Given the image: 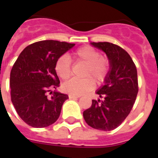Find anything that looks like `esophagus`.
<instances>
[{
	"label": "esophagus",
	"instance_id": "obj_1",
	"mask_svg": "<svg viewBox=\"0 0 158 158\" xmlns=\"http://www.w3.org/2000/svg\"><path fill=\"white\" fill-rule=\"evenodd\" d=\"M69 99H76V98H79V97H80V96H76V95L69 94Z\"/></svg>",
	"mask_w": 158,
	"mask_h": 158
}]
</instances>
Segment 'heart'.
<instances>
[{"label": "heart", "instance_id": "b5f03b06", "mask_svg": "<svg viewBox=\"0 0 158 158\" xmlns=\"http://www.w3.org/2000/svg\"><path fill=\"white\" fill-rule=\"evenodd\" d=\"M73 61H81L87 64L85 76L92 77L97 82H103L107 77L109 64L107 59L101 57L97 50L90 46L78 48L73 53ZM55 72L62 80H66L71 75V61L68 56L60 57L55 62ZM95 82L91 77H73L65 82L63 89L67 93L76 96L85 94L94 89Z\"/></svg>", "mask_w": 158, "mask_h": 158}]
</instances>
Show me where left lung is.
Masks as SVG:
<instances>
[{
  "instance_id": "obj_1",
  "label": "left lung",
  "mask_w": 158,
  "mask_h": 158,
  "mask_svg": "<svg viewBox=\"0 0 158 158\" xmlns=\"http://www.w3.org/2000/svg\"><path fill=\"white\" fill-rule=\"evenodd\" d=\"M107 54L110 70L104 85L96 92L102 100H93L83 112L88 125L100 131L118 127L131 112L139 92L137 69L133 60L122 47L107 42L91 43Z\"/></svg>"
}]
</instances>
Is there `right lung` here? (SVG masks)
Returning a JSON list of instances; mask_svg holds the SVG:
<instances>
[{"label": "right lung", "instance_id": "add662e5", "mask_svg": "<svg viewBox=\"0 0 158 158\" xmlns=\"http://www.w3.org/2000/svg\"><path fill=\"white\" fill-rule=\"evenodd\" d=\"M75 46L56 40L36 42L20 53L10 73L11 100L16 112L29 126L48 127L57 121L66 94L53 92L60 81L54 65L57 60Z\"/></svg>", "mask_w": 158, "mask_h": 158}]
</instances>
